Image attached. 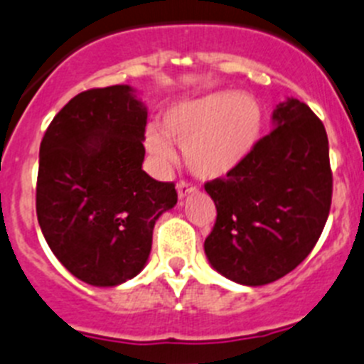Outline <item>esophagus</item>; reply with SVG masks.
<instances>
[{
  "mask_svg": "<svg viewBox=\"0 0 364 364\" xmlns=\"http://www.w3.org/2000/svg\"><path fill=\"white\" fill-rule=\"evenodd\" d=\"M193 192H198V188H196L193 185H190L188 181H181L178 185V196L181 201L186 198V196H190V193H193Z\"/></svg>",
  "mask_w": 364,
  "mask_h": 364,
  "instance_id": "34e87169",
  "label": "esophagus"
}]
</instances>
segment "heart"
I'll use <instances>...</instances> for the list:
<instances>
[{"label":"heart","mask_w":364,"mask_h":364,"mask_svg":"<svg viewBox=\"0 0 364 364\" xmlns=\"http://www.w3.org/2000/svg\"><path fill=\"white\" fill-rule=\"evenodd\" d=\"M264 117L259 102L237 91H215L176 102L161 117V129L147 127L145 147L159 163L174 159L172 142L183 147L186 166L205 181L235 172L257 147Z\"/></svg>","instance_id":"heart-1"}]
</instances>
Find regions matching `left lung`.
I'll use <instances>...</instances> for the list:
<instances>
[{
    "instance_id": "left-lung-1",
    "label": "left lung",
    "mask_w": 364,
    "mask_h": 364,
    "mask_svg": "<svg viewBox=\"0 0 364 364\" xmlns=\"http://www.w3.org/2000/svg\"><path fill=\"white\" fill-rule=\"evenodd\" d=\"M273 131L246 161L206 183L217 220L205 240L210 266L240 285H266L307 259L332 201L328 138L298 98L273 111Z\"/></svg>"
}]
</instances>
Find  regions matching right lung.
I'll return each instance as SVG.
<instances>
[{"label": "right lung", "mask_w": 364, "mask_h": 364, "mask_svg": "<svg viewBox=\"0 0 364 364\" xmlns=\"http://www.w3.org/2000/svg\"><path fill=\"white\" fill-rule=\"evenodd\" d=\"M145 125L136 90L118 84L71 98L41 141V232L59 262L95 287H117L144 269L156 220L178 203L174 183L141 168Z\"/></svg>", "instance_id": "obj_1"}]
</instances>
